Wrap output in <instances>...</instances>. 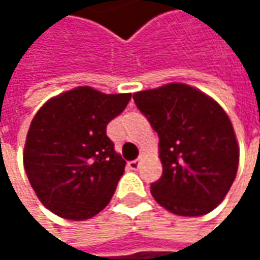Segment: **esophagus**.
I'll list each match as a JSON object with an SVG mask.
<instances>
[{
  "label": "esophagus",
  "mask_w": 260,
  "mask_h": 260,
  "mask_svg": "<svg viewBox=\"0 0 260 260\" xmlns=\"http://www.w3.org/2000/svg\"><path fill=\"white\" fill-rule=\"evenodd\" d=\"M138 167H140V161H131V162H128V169L129 170H138Z\"/></svg>",
  "instance_id": "34e87169"
}]
</instances>
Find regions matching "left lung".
<instances>
[{"mask_svg": "<svg viewBox=\"0 0 260 260\" xmlns=\"http://www.w3.org/2000/svg\"><path fill=\"white\" fill-rule=\"evenodd\" d=\"M140 113L159 137L162 176L150 185L167 211L199 217L215 209L238 172L239 149L224 110L186 84L134 94Z\"/></svg>", "mask_w": 260, "mask_h": 260, "instance_id": "1", "label": "left lung"}]
</instances>
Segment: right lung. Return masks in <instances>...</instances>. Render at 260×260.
Segmentation results:
<instances>
[{
  "instance_id": "1",
  "label": "right lung",
  "mask_w": 260,
  "mask_h": 260,
  "mask_svg": "<svg viewBox=\"0 0 260 260\" xmlns=\"http://www.w3.org/2000/svg\"><path fill=\"white\" fill-rule=\"evenodd\" d=\"M129 101V93L77 87L37 111L26 134L24 167L45 208L68 220H87L110 203L126 162L107 125Z\"/></svg>"
}]
</instances>
